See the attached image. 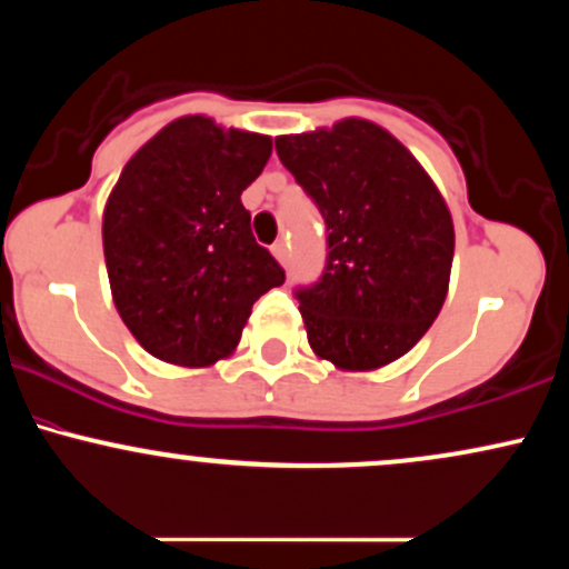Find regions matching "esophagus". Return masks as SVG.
Wrapping results in <instances>:
<instances>
[{"label":"esophagus","instance_id":"1","mask_svg":"<svg viewBox=\"0 0 569 569\" xmlns=\"http://www.w3.org/2000/svg\"><path fill=\"white\" fill-rule=\"evenodd\" d=\"M272 257H276L280 264L289 262V248H286V240H278V243L272 246Z\"/></svg>","mask_w":569,"mask_h":569}]
</instances>
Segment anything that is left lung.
Returning <instances> with one entry per match:
<instances>
[{
	"mask_svg": "<svg viewBox=\"0 0 569 569\" xmlns=\"http://www.w3.org/2000/svg\"><path fill=\"white\" fill-rule=\"evenodd\" d=\"M329 232L323 278L299 289L307 342L342 371L382 369L439 316L455 224L439 187L382 126L345 117L276 139Z\"/></svg>",
	"mask_w": 569,
	"mask_h": 569,
	"instance_id": "obj_1",
	"label": "left lung"
}]
</instances>
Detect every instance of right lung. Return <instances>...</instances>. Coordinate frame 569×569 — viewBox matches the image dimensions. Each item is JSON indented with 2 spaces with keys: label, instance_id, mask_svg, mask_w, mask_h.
<instances>
[{
  "label": "right lung",
  "instance_id": "right-lung-1",
  "mask_svg": "<svg viewBox=\"0 0 569 569\" xmlns=\"http://www.w3.org/2000/svg\"><path fill=\"white\" fill-rule=\"evenodd\" d=\"M270 152V136L187 114L122 168L103 259L117 312L149 356L187 369L230 358L253 302L286 280L240 202Z\"/></svg>",
  "mask_w": 569,
  "mask_h": 569
}]
</instances>
